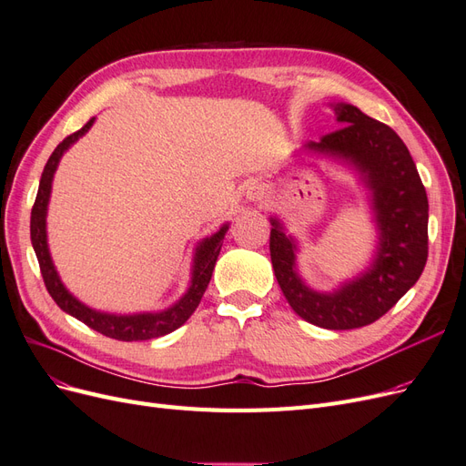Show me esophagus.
Returning <instances> with one entry per match:
<instances>
[{"label":"esophagus","mask_w":466,"mask_h":466,"mask_svg":"<svg viewBox=\"0 0 466 466\" xmlns=\"http://www.w3.org/2000/svg\"><path fill=\"white\" fill-rule=\"evenodd\" d=\"M245 198H247V202L258 204V202H264V198H266V192H264V188H262V187H258V185H252V187H248V188H247V192H245Z\"/></svg>","instance_id":"obj_1"}]
</instances>
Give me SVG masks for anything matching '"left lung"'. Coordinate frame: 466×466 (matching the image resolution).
Returning <instances> with one entry per match:
<instances>
[{
	"label": "left lung",
	"mask_w": 466,
	"mask_h": 466,
	"mask_svg": "<svg viewBox=\"0 0 466 466\" xmlns=\"http://www.w3.org/2000/svg\"><path fill=\"white\" fill-rule=\"evenodd\" d=\"M340 130L301 149L350 167L368 190L377 247L365 270L332 291H317L298 272V241L270 218V257L291 309L329 330L371 324L397 305L424 272L428 260V196L412 155L387 124L346 103L330 105Z\"/></svg>",
	"instance_id": "obj_1"
}]
</instances>
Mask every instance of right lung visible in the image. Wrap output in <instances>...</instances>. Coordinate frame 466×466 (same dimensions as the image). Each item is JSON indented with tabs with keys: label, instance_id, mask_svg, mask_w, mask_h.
Masks as SVG:
<instances>
[{
	"label": "right lung",
	"instance_id": "1",
	"mask_svg": "<svg viewBox=\"0 0 466 466\" xmlns=\"http://www.w3.org/2000/svg\"><path fill=\"white\" fill-rule=\"evenodd\" d=\"M95 118H91L81 130L76 134L67 136L64 142L54 149L50 159L42 171L38 194L31 211V241L33 248L36 252V258L40 264L42 278H45V284L52 299L56 301L62 311L67 315L76 317L77 320L86 322L89 329L101 332L108 338H115V340L122 342H134V340H151V338H159L168 332L177 330L178 327L185 324L190 315L198 307L202 295L211 279V272H214L216 260L219 257V250L223 245V237L229 229V223H223L221 228L202 241L194 248V258H192V270H190V286L182 298L167 307L165 311L157 313H134V315H115V313H105L91 309L89 305L81 303L74 293L62 284L60 274L56 270V266L50 257L48 248V235H46V214H48V202H50V192H52V180L56 168L60 165L62 155L72 147L81 136H86L93 126Z\"/></svg>",
	"mask_w": 466,
	"mask_h": 466
}]
</instances>
